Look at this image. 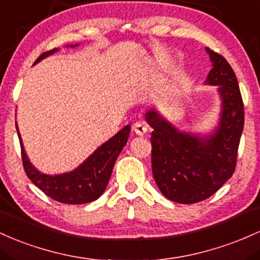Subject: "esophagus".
<instances>
[{"label":"esophagus","mask_w":260,"mask_h":260,"mask_svg":"<svg viewBox=\"0 0 260 260\" xmlns=\"http://www.w3.org/2000/svg\"><path fill=\"white\" fill-rule=\"evenodd\" d=\"M133 130L135 131L136 134H138V135H140V136H144L146 133H147V125L145 124V122H142V121H138V122H135V124L133 125Z\"/></svg>","instance_id":"34e87169"}]
</instances>
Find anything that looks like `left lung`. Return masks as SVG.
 <instances>
[{"label": "left lung", "mask_w": 260, "mask_h": 260, "mask_svg": "<svg viewBox=\"0 0 260 260\" xmlns=\"http://www.w3.org/2000/svg\"><path fill=\"white\" fill-rule=\"evenodd\" d=\"M212 69L205 84L217 86L221 99L218 122L208 134L180 131L158 110L145 118L152 127V173L166 198L195 204L214 195L232 177L244 124V110L237 77L224 57L205 48Z\"/></svg>", "instance_id": "8db88e82"}]
</instances>
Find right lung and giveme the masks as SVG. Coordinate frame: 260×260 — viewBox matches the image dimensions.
I'll return each instance as SVG.
<instances>
[{"instance_id": "add662e5", "label": "right lung", "mask_w": 260, "mask_h": 260, "mask_svg": "<svg viewBox=\"0 0 260 260\" xmlns=\"http://www.w3.org/2000/svg\"><path fill=\"white\" fill-rule=\"evenodd\" d=\"M77 45L78 44L70 45V48H75ZM56 51H59V49L55 48L50 51L44 52L38 57L34 65ZM16 127L22 147L23 166L29 179L51 199L74 205L92 203L103 194L112 176L116 158L126 145L131 129L130 125L122 127L116 135L99 146L86 161H83L74 171L51 176L43 173L31 165L23 146L17 124Z\"/></svg>"}]
</instances>
